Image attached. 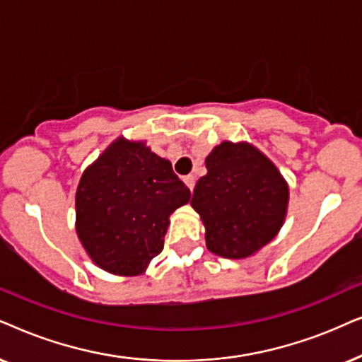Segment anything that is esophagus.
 <instances>
[{"label":"esophagus","instance_id":"34e87169","mask_svg":"<svg viewBox=\"0 0 362 362\" xmlns=\"http://www.w3.org/2000/svg\"><path fill=\"white\" fill-rule=\"evenodd\" d=\"M184 182H185V185L189 187L190 190H194V187H195V177H194V175H187V177H184Z\"/></svg>","mask_w":362,"mask_h":362}]
</instances>
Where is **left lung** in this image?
I'll list each match as a JSON object with an SVG mask.
<instances>
[{
    "label": "left lung",
    "instance_id": "obj_1",
    "mask_svg": "<svg viewBox=\"0 0 362 362\" xmlns=\"http://www.w3.org/2000/svg\"><path fill=\"white\" fill-rule=\"evenodd\" d=\"M190 205L205 225L206 248L247 258L276 237L290 190L269 158L248 142H221L205 158Z\"/></svg>",
    "mask_w": 362,
    "mask_h": 362
}]
</instances>
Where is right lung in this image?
Returning <instances> with one entry per match:
<instances>
[{
    "instance_id": "obj_1",
    "label": "right lung",
    "mask_w": 362,
    "mask_h": 362,
    "mask_svg": "<svg viewBox=\"0 0 362 362\" xmlns=\"http://www.w3.org/2000/svg\"><path fill=\"white\" fill-rule=\"evenodd\" d=\"M190 190L144 142L119 137L86 168L76 192V231L105 272L141 274L163 248L168 216Z\"/></svg>"
}]
</instances>
